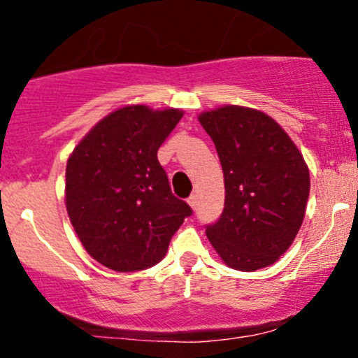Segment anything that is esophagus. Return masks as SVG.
Segmentation results:
<instances>
[{"mask_svg": "<svg viewBox=\"0 0 358 358\" xmlns=\"http://www.w3.org/2000/svg\"><path fill=\"white\" fill-rule=\"evenodd\" d=\"M196 200H199V196H196L195 193H193V195L188 196V200H187V202H188V205H190L192 208H196Z\"/></svg>", "mask_w": 358, "mask_h": 358, "instance_id": "esophagus-1", "label": "esophagus"}]
</instances>
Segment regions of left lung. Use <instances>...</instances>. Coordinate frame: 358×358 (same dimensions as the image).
I'll return each instance as SVG.
<instances>
[{
	"label": "left lung",
	"instance_id": "1",
	"mask_svg": "<svg viewBox=\"0 0 358 358\" xmlns=\"http://www.w3.org/2000/svg\"><path fill=\"white\" fill-rule=\"evenodd\" d=\"M219 155L224 210L205 225L208 241L232 269L271 266L293 244L305 219L310 171L281 126L256 109L224 106L200 114Z\"/></svg>",
	"mask_w": 358,
	"mask_h": 358
}]
</instances>
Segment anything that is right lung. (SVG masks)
Wrapping results in <instances>:
<instances>
[{
  "label": "right lung",
  "mask_w": 358,
  "mask_h": 358,
  "mask_svg": "<svg viewBox=\"0 0 358 358\" xmlns=\"http://www.w3.org/2000/svg\"><path fill=\"white\" fill-rule=\"evenodd\" d=\"M182 116L178 109H117L69 158V217L85 250L106 268L133 273L155 266L193 213L171 193L156 156Z\"/></svg>",
  "instance_id": "obj_1"
}]
</instances>
